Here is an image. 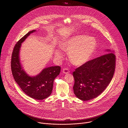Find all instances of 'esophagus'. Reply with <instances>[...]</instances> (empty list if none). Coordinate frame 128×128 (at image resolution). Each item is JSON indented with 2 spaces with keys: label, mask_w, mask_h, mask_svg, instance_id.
Returning <instances> with one entry per match:
<instances>
[{
  "label": "esophagus",
  "mask_w": 128,
  "mask_h": 128,
  "mask_svg": "<svg viewBox=\"0 0 128 128\" xmlns=\"http://www.w3.org/2000/svg\"><path fill=\"white\" fill-rule=\"evenodd\" d=\"M69 70L68 68H64L63 69V72L64 74H67L69 73Z\"/></svg>",
  "instance_id": "34e87169"
}]
</instances>
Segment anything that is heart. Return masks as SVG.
<instances>
[{"instance_id":"b5f03b06","label":"heart","mask_w":128,"mask_h":128,"mask_svg":"<svg viewBox=\"0 0 128 128\" xmlns=\"http://www.w3.org/2000/svg\"><path fill=\"white\" fill-rule=\"evenodd\" d=\"M62 49L69 52V58L73 65L80 66L88 61L95 52L97 42L95 39L86 35H77L72 37L61 44ZM58 58L63 55L60 50L56 51Z\"/></svg>"}]
</instances>
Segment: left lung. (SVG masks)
Here are the masks:
<instances>
[{"instance_id": "1", "label": "left lung", "mask_w": 128, "mask_h": 128, "mask_svg": "<svg viewBox=\"0 0 128 128\" xmlns=\"http://www.w3.org/2000/svg\"><path fill=\"white\" fill-rule=\"evenodd\" d=\"M106 51V54L87 61L73 72V92L80 99L88 101L98 97L110 84L115 72L116 56L113 51Z\"/></svg>"}]
</instances>
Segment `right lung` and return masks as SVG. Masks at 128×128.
Segmentation results:
<instances>
[{
    "label": "right lung",
    "mask_w": 128,
    "mask_h": 128,
    "mask_svg": "<svg viewBox=\"0 0 128 128\" xmlns=\"http://www.w3.org/2000/svg\"><path fill=\"white\" fill-rule=\"evenodd\" d=\"M36 31L34 30L28 32L15 44L12 52L11 68L13 78L22 91L32 98L41 100L48 98L51 94L54 80L60 74L61 68H46L34 76H29L24 70L19 55L22 43L30 34Z\"/></svg>",
    "instance_id": "obj_1"
}]
</instances>
